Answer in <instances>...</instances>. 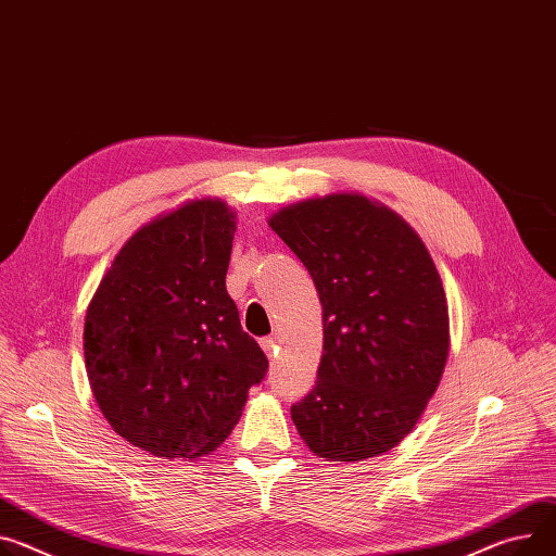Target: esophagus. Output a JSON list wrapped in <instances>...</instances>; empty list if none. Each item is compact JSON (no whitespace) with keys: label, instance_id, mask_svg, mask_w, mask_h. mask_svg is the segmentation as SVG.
<instances>
[{"label":"esophagus","instance_id":"1","mask_svg":"<svg viewBox=\"0 0 556 556\" xmlns=\"http://www.w3.org/2000/svg\"><path fill=\"white\" fill-rule=\"evenodd\" d=\"M261 345H263V350L267 352V356H269V358H276V354H278V338H276V336H267V338H263V340H261Z\"/></svg>","mask_w":556,"mask_h":556}]
</instances>
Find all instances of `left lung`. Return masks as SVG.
Returning a JSON list of instances; mask_svg holds the SVG:
<instances>
[{
    "instance_id": "8db88e82",
    "label": "left lung",
    "mask_w": 556,
    "mask_h": 556,
    "mask_svg": "<svg viewBox=\"0 0 556 556\" xmlns=\"http://www.w3.org/2000/svg\"><path fill=\"white\" fill-rule=\"evenodd\" d=\"M271 229L323 305L314 390L291 405L309 450L363 460L399 445L439 388L450 350L441 276L412 227L363 195L291 204Z\"/></svg>"
}]
</instances>
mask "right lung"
Here are the masks:
<instances>
[{
  "label": "right lung",
  "mask_w": 556,
  "mask_h": 556,
  "mask_svg": "<svg viewBox=\"0 0 556 556\" xmlns=\"http://www.w3.org/2000/svg\"><path fill=\"white\" fill-rule=\"evenodd\" d=\"M233 231L218 200L180 206L131 236L89 305L93 396L113 430L153 456L216 450L269 369L227 293Z\"/></svg>",
  "instance_id": "obj_1"
}]
</instances>
